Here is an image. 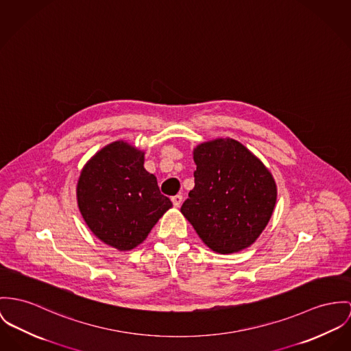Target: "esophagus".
Instances as JSON below:
<instances>
[{
  "mask_svg": "<svg viewBox=\"0 0 351 351\" xmlns=\"http://www.w3.org/2000/svg\"><path fill=\"white\" fill-rule=\"evenodd\" d=\"M182 202H183V196H182V195H175V196H172V203H173L175 207H180Z\"/></svg>",
  "mask_w": 351,
  "mask_h": 351,
  "instance_id": "1",
  "label": "esophagus"
}]
</instances>
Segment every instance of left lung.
<instances>
[{"label":"left lung","instance_id":"1","mask_svg":"<svg viewBox=\"0 0 351 351\" xmlns=\"http://www.w3.org/2000/svg\"><path fill=\"white\" fill-rule=\"evenodd\" d=\"M195 187L180 211L213 251L251 245L270 220L276 186L269 169L239 141L217 138L193 151Z\"/></svg>","mask_w":351,"mask_h":351}]
</instances>
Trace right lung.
<instances>
[{
    "label": "right lung",
    "mask_w": 351,
    "mask_h": 351,
    "mask_svg": "<svg viewBox=\"0 0 351 351\" xmlns=\"http://www.w3.org/2000/svg\"><path fill=\"white\" fill-rule=\"evenodd\" d=\"M144 154L124 141L97 152L77 183L81 215L90 231L120 251L143 242L172 207L156 176L144 169Z\"/></svg>",
    "instance_id": "obj_1"
}]
</instances>
